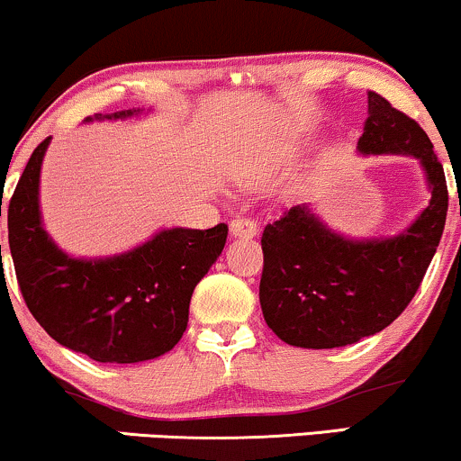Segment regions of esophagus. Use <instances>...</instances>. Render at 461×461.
Listing matches in <instances>:
<instances>
[{"instance_id":"1","label":"esophagus","mask_w":461,"mask_h":461,"mask_svg":"<svg viewBox=\"0 0 461 461\" xmlns=\"http://www.w3.org/2000/svg\"><path fill=\"white\" fill-rule=\"evenodd\" d=\"M230 230H231V236H234V238H253L258 234L256 221H251V219L231 221Z\"/></svg>"}]
</instances>
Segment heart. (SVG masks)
I'll use <instances>...</instances> for the list:
<instances>
[{
	"label": "heart",
	"instance_id": "1",
	"mask_svg": "<svg viewBox=\"0 0 461 461\" xmlns=\"http://www.w3.org/2000/svg\"><path fill=\"white\" fill-rule=\"evenodd\" d=\"M242 184H253V182H251V179H242Z\"/></svg>",
	"mask_w": 461,
	"mask_h": 461
}]
</instances>
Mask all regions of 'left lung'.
Wrapping results in <instances>:
<instances>
[{
    "label": "left lung",
    "instance_id": "left-lung-1",
    "mask_svg": "<svg viewBox=\"0 0 461 461\" xmlns=\"http://www.w3.org/2000/svg\"><path fill=\"white\" fill-rule=\"evenodd\" d=\"M357 151L414 156L431 199L414 223L390 238L353 240L336 234L310 205H294L264 227L262 314L293 347H347L385 330L414 299L442 238L447 177L425 130L370 91Z\"/></svg>",
    "mask_w": 461,
    "mask_h": 461
}]
</instances>
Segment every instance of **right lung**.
Here are the masks:
<instances>
[{"label": "right lung", "instance_id": "1", "mask_svg": "<svg viewBox=\"0 0 461 461\" xmlns=\"http://www.w3.org/2000/svg\"><path fill=\"white\" fill-rule=\"evenodd\" d=\"M50 140L30 156L8 203L10 256L25 305L56 342L95 362L134 364L164 356L186 331L193 290L223 251L227 225L173 227L121 256L71 258L41 221V164Z\"/></svg>", "mask_w": 461, "mask_h": 461}]
</instances>
